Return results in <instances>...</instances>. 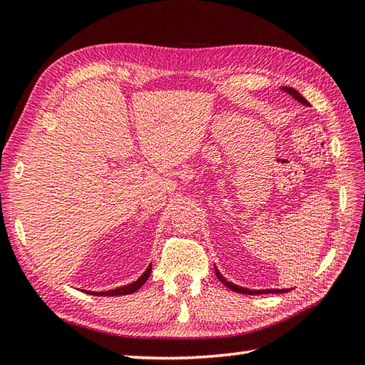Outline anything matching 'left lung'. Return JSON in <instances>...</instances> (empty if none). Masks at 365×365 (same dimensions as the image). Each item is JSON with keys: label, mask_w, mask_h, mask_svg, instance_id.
Returning <instances> with one entry per match:
<instances>
[{"label": "left lung", "mask_w": 365, "mask_h": 365, "mask_svg": "<svg viewBox=\"0 0 365 365\" xmlns=\"http://www.w3.org/2000/svg\"><path fill=\"white\" fill-rule=\"evenodd\" d=\"M282 91L284 92H287V93H289V96H292L294 100H297L299 103H301V105H305V106H312L310 103H308L301 93H299L296 89H293V88H282ZM214 272H216V276L219 277V280L220 282L223 284V285H227L230 289H232V292H236V293H242V294H267V293H287V292H289L288 288H284V289H250V288H245V287H239V285H236V284H232V282H228V280L223 277L222 274H220V272L219 269L214 267Z\"/></svg>", "instance_id": "1"}]
</instances>
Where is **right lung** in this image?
Here are the masks:
<instances>
[{
    "instance_id": "obj_1",
    "label": "right lung",
    "mask_w": 365,
    "mask_h": 365,
    "mask_svg": "<svg viewBox=\"0 0 365 365\" xmlns=\"http://www.w3.org/2000/svg\"><path fill=\"white\" fill-rule=\"evenodd\" d=\"M151 269H153V265H149L146 268V272L142 276H140L137 280H134L133 284H129V285H123V287L115 288V289H108V292H88V289H83V292L88 293V294H92V296H121V294L135 293L137 289L146 282L149 274H151Z\"/></svg>"
}]
</instances>
